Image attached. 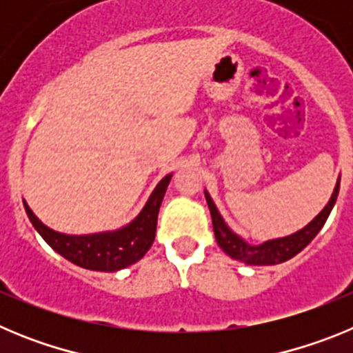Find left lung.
I'll return each instance as SVG.
<instances>
[{"label":"left lung","mask_w":353,"mask_h":353,"mask_svg":"<svg viewBox=\"0 0 353 353\" xmlns=\"http://www.w3.org/2000/svg\"><path fill=\"white\" fill-rule=\"evenodd\" d=\"M339 192V182L336 183V189L330 196V201L327 203V207L323 208L320 214L311 221L305 228H302L301 232L293 233V235L285 236V239H276L269 240V242H263L261 245H249L248 242L236 236L235 233L230 230V228L224 224L223 217L219 215L217 208H215L214 201L210 199V196L205 192V198H207L208 208H210L212 215V226H214L215 240L219 248L226 252L228 256L235 258V260L244 261L249 265H276L283 263V261L293 258L297 252H301L305 245L310 244L311 240L316 236V233L322 230V226L325 224L327 217H329L330 210L334 207L336 198H338Z\"/></svg>","instance_id":"8db88e82"}]
</instances>
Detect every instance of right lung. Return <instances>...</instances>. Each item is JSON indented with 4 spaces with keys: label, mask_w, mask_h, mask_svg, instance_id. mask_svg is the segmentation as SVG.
I'll use <instances>...</instances> for the list:
<instances>
[{
    "label": "right lung",
    "mask_w": 353,
    "mask_h": 353,
    "mask_svg": "<svg viewBox=\"0 0 353 353\" xmlns=\"http://www.w3.org/2000/svg\"><path fill=\"white\" fill-rule=\"evenodd\" d=\"M171 174L164 176L150 196L141 214L129 224L113 233H99V235L72 236L52 232L51 228L40 223L37 215L30 210L26 203V214L37 232L43 240L58 251L63 258L72 263L79 265L83 269L102 270V272H114L125 269L145 256L150 245L154 244L155 230H157V215L161 208L162 198L166 194L168 183Z\"/></svg>",
    "instance_id": "right-lung-1"
}]
</instances>
